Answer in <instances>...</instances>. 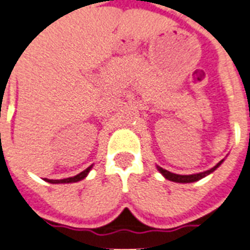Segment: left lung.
I'll return each instance as SVG.
<instances>
[{
	"label": "left lung",
	"mask_w": 250,
	"mask_h": 250,
	"mask_svg": "<svg viewBox=\"0 0 250 250\" xmlns=\"http://www.w3.org/2000/svg\"><path fill=\"white\" fill-rule=\"evenodd\" d=\"M223 161H221L219 164L215 165V166L213 167V168H210V170L205 171V172H200V174H193V175H178V174H172V172H170V171L165 170V168H162V167L158 166V171H160L161 174L164 175L165 178L168 179V180H171V182H176V183H192V182H197V180H200V179L205 178L206 175L211 174L215 168H217L219 165L222 164Z\"/></svg>",
	"instance_id": "left-lung-1"
}]
</instances>
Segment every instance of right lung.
Instances as JSON below:
<instances>
[{
    "mask_svg": "<svg viewBox=\"0 0 250 250\" xmlns=\"http://www.w3.org/2000/svg\"><path fill=\"white\" fill-rule=\"evenodd\" d=\"M92 166H89L88 168H85L84 171H82L80 174L75 175V176H72V178H67V179H60V180H53V179H46V182L52 183V184H58V183H75V182H80V180H83L85 178L88 172L90 171Z\"/></svg>",
    "mask_w": 250,
    "mask_h": 250,
    "instance_id": "1",
    "label": "right lung"
}]
</instances>
